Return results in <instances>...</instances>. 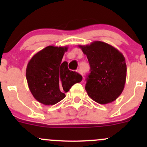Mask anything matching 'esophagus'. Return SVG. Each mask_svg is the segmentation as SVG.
Masks as SVG:
<instances>
[{
	"label": "esophagus",
	"instance_id": "1",
	"mask_svg": "<svg viewBox=\"0 0 147 147\" xmlns=\"http://www.w3.org/2000/svg\"><path fill=\"white\" fill-rule=\"evenodd\" d=\"M78 72H79V73L81 75H82V76H83V73H82V70H81V69H80H80H78Z\"/></svg>",
	"mask_w": 147,
	"mask_h": 147
}]
</instances>
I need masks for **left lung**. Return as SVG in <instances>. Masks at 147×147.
<instances>
[{
    "label": "left lung",
    "mask_w": 147,
    "mask_h": 147,
    "mask_svg": "<svg viewBox=\"0 0 147 147\" xmlns=\"http://www.w3.org/2000/svg\"><path fill=\"white\" fill-rule=\"evenodd\" d=\"M79 47L87 55L91 68L85 85L89 97L101 105L116 100L124 90L127 77L122 53L101 41Z\"/></svg>",
    "instance_id": "1"
}]
</instances>
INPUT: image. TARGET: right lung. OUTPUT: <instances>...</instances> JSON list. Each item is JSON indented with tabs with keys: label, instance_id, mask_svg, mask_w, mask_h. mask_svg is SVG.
<instances>
[{
	"label": "right lung",
	"instance_id": "obj_1",
	"mask_svg": "<svg viewBox=\"0 0 147 147\" xmlns=\"http://www.w3.org/2000/svg\"><path fill=\"white\" fill-rule=\"evenodd\" d=\"M68 47L49 45L37 53L28 62L26 79L35 100L45 105H53L65 97L73 84L82 77L70 71L67 63H62Z\"/></svg>",
	"mask_w": 147,
	"mask_h": 147
}]
</instances>
